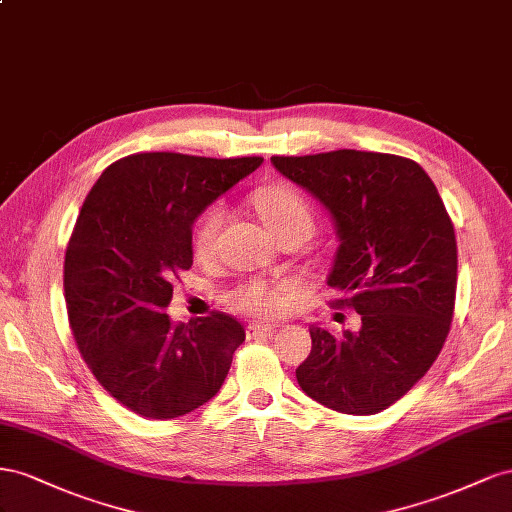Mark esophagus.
I'll use <instances>...</instances> for the list:
<instances>
[{
  "instance_id": "esophagus-1",
  "label": "esophagus",
  "mask_w": 512,
  "mask_h": 512,
  "mask_svg": "<svg viewBox=\"0 0 512 512\" xmlns=\"http://www.w3.org/2000/svg\"><path fill=\"white\" fill-rule=\"evenodd\" d=\"M274 330H276V326L261 324V321H251V324L246 326V334H248V337H259V334H272Z\"/></svg>"
}]
</instances>
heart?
Returning a JSON list of instances; mask_svg holds the SVG:
<instances>
[{"instance_id":"b5f03b06","label":"heart","mask_w":512,"mask_h":512,"mask_svg":"<svg viewBox=\"0 0 512 512\" xmlns=\"http://www.w3.org/2000/svg\"><path fill=\"white\" fill-rule=\"evenodd\" d=\"M257 210L274 236L294 231L313 229V210L302 193L287 184H274L259 191L255 197ZM227 212L223 206H212L201 214L193 231V251L197 257L208 259L214 248L218 233L225 223ZM283 285H276L264 279H246L225 294L229 309L255 315V317H276L283 311Z\"/></svg>"}]
</instances>
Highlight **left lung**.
Masks as SVG:
<instances>
[{
  "label": "left lung",
  "instance_id": "left-lung-1",
  "mask_svg": "<svg viewBox=\"0 0 512 512\" xmlns=\"http://www.w3.org/2000/svg\"><path fill=\"white\" fill-rule=\"evenodd\" d=\"M324 203L339 233L328 285L362 315L358 334L311 326L300 388L334 412L369 416L399 401L440 356L457 296L455 227L414 160L358 150L272 156Z\"/></svg>",
  "mask_w": 512,
  "mask_h": 512
}]
</instances>
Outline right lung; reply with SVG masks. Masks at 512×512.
Here are the masks:
<instances>
[{
	"mask_svg": "<svg viewBox=\"0 0 512 512\" xmlns=\"http://www.w3.org/2000/svg\"><path fill=\"white\" fill-rule=\"evenodd\" d=\"M264 158L130 154L87 193L64 259L72 337L96 382L130 412L178 418L221 390L244 341L236 317L171 326L173 281L193 266V223Z\"/></svg>",
	"mask_w": 512,
	"mask_h": 512,
	"instance_id": "1",
	"label": "right lung"
}]
</instances>
